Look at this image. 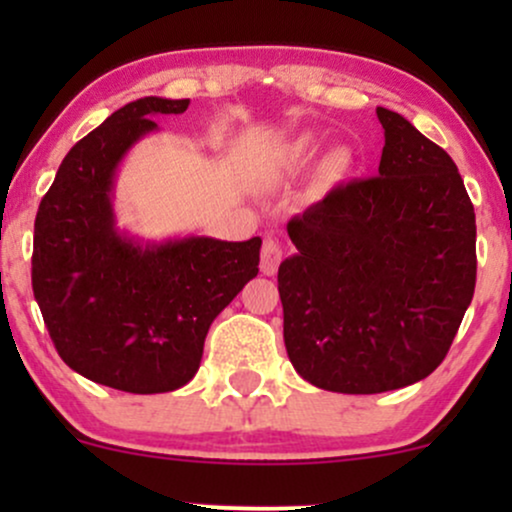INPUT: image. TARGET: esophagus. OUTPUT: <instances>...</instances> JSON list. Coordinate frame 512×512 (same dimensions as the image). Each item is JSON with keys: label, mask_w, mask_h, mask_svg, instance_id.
I'll use <instances>...</instances> for the list:
<instances>
[{"label": "esophagus", "mask_w": 512, "mask_h": 512, "mask_svg": "<svg viewBox=\"0 0 512 512\" xmlns=\"http://www.w3.org/2000/svg\"><path fill=\"white\" fill-rule=\"evenodd\" d=\"M281 255H284V250H281L279 240H276V238L264 240V245H262V264H260L262 272L267 274V276H274L276 269H279V264H281Z\"/></svg>", "instance_id": "obj_1"}]
</instances>
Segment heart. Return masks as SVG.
<instances>
[{
	"label": "heart",
	"instance_id": "heart-1",
	"mask_svg": "<svg viewBox=\"0 0 512 512\" xmlns=\"http://www.w3.org/2000/svg\"><path fill=\"white\" fill-rule=\"evenodd\" d=\"M317 149H320V144H317L313 134H301V137L291 139V142L281 149V156H279L281 168L291 170V173L310 168L317 156ZM351 163H354V158H351V154L346 149L332 151V154H327L320 163L322 180L337 182L346 178V173L351 170Z\"/></svg>",
	"mask_w": 512,
	"mask_h": 512
}]
</instances>
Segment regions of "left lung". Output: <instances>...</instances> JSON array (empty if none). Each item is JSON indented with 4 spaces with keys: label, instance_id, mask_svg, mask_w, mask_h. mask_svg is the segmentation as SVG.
<instances>
[{
    "label": "left lung",
    "instance_id": "left-lung-1",
    "mask_svg": "<svg viewBox=\"0 0 512 512\" xmlns=\"http://www.w3.org/2000/svg\"><path fill=\"white\" fill-rule=\"evenodd\" d=\"M378 175L293 216L281 262L284 342L310 385L375 395L431 375L477 284V223L455 161L378 108Z\"/></svg>",
    "mask_w": 512,
    "mask_h": 512
}]
</instances>
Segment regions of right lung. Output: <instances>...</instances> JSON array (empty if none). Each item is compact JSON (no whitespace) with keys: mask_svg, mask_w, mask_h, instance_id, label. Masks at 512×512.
<instances>
[{"mask_svg":"<svg viewBox=\"0 0 512 512\" xmlns=\"http://www.w3.org/2000/svg\"><path fill=\"white\" fill-rule=\"evenodd\" d=\"M190 101L146 96L64 156L35 216L33 293L57 354L84 378L156 395L187 385L214 317L260 272V238L190 236L142 245L117 231L113 182L154 115Z\"/></svg>","mask_w":512,"mask_h":512,"instance_id":"right-lung-1","label":"right lung"}]
</instances>
